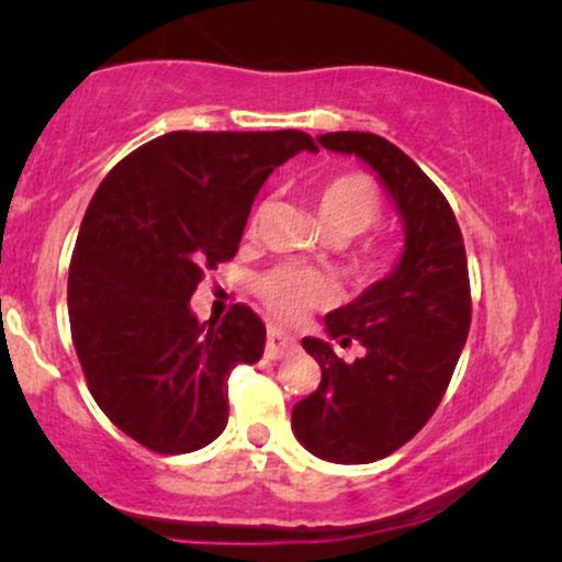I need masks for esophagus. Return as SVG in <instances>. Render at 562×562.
<instances>
[{"instance_id": "esophagus-1", "label": "esophagus", "mask_w": 562, "mask_h": 562, "mask_svg": "<svg viewBox=\"0 0 562 562\" xmlns=\"http://www.w3.org/2000/svg\"><path fill=\"white\" fill-rule=\"evenodd\" d=\"M295 348V338H290L282 330H277V327H269V335H267V357L269 359H282L285 353H290Z\"/></svg>"}]
</instances>
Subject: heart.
Listing matches in <instances>:
<instances>
[{"mask_svg": "<svg viewBox=\"0 0 562 562\" xmlns=\"http://www.w3.org/2000/svg\"><path fill=\"white\" fill-rule=\"evenodd\" d=\"M317 214L333 240H351L380 218V198L362 173H340L319 190ZM385 250H364L353 259V272L375 277L385 269ZM259 295L280 319H299L306 308L317 306L330 295L325 277L312 269L280 267L259 280Z\"/></svg>", "mask_w": 562, "mask_h": 562, "instance_id": "heart-1", "label": "heart"}]
</instances>
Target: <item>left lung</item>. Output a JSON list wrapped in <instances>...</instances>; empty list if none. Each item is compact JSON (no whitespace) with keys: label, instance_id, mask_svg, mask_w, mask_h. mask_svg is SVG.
Here are the masks:
<instances>
[{"label":"left lung","instance_id":"8db88e82","mask_svg":"<svg viewBox=\"0 0 562 562\" xmlns=\"http://www.w3.org/2000/svg\"><path fill=\"white\" fill-rule=\"evenodd\" d=\"M317 142L364 160L404 224L396 267L327 314L325 340H301L322 380L293 406L295 438L319 460L364 465L404 447L443 398L470 330L468 256L447 198L396 145L367 132ZM335 339L359 342L363 357L344 363Z\"/></svg>","mask_w":562,"mask_h":562}]
</instances>
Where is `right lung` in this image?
<instances>
[{
  "label": "right lung",
  "mask_w": 562,
  "mask_h": 562,
  "mask_svg": "<svg viewBox=\"0 0 562 562\" xmlns=\"http://www.w3.org/2000/svg\"><path fill=\"white\" fill-rule=\"evenodd\" d=\"M301 150L317 145L293 128L169 132L97 187L70 259V333L97 406L142 447L187 454L227 428L229 372L259 362L267 327L243 303L200 325L190 299Z\"/></svg>",
  "instance_id": "1"
}]
</instances>
